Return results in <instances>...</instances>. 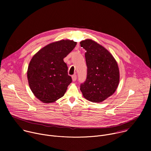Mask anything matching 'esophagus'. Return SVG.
I'll return each instance as SVG.
<instances>
[{"label":"esophagus","instance_id":"esophagus-1","mask_svg":"<svg viewBox=\"0 0 151 151\" xmlns=\"http://www.w3.org/2000/svg\"><path fill=\"white\" fill-rule=\"evenodd\" d=\"M72 81H75L76 80V78H77L76 75H72Z\"/></svg>","mask_w":151,"mask_h":151}]
</instances>
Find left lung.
Wrapping results in <instances>:
<instances>
[{"label":"left lung","mask_w":151,"mask_h":151,"mask_svg":"<svg viewBox=\"0 0 151 151\" xmlns=\"http://www.w3.org/2000/svg\"><path fill=\"white\" fill-rule=\"evenodd\" d=\"M83 48L87 76L81 83L80 90L85 99L100 103L115 92L119 82V70L117 62L111 53L91 39L80 42Z\"/></svg>","instance_id":"1"}]
</instances>
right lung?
Wrapping results in <instances>:
<instances>
[{"instance_id": "1", "label": "right lung", "mask_w": 151, "mask_h": 151, "mask_svg": "<svg viewBox=\"0 0 151 151\" xmlns=\"http://www.w3.org/2000/svg\"><path fill=\"white\" fill-rule=\"evenodd\" d=\"M76 44L69 39L52 42L31 59L27 69L29 85L35 96L42 103L55 102L66 92L72 80L63 58Z\"/></svg>"}]
</instances>
